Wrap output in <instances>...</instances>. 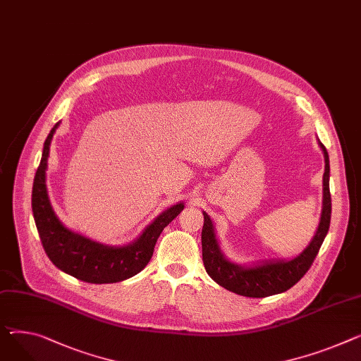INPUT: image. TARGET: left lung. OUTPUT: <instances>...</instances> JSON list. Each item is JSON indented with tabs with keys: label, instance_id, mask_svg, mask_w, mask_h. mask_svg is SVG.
Listing matches in <instances>:
<instances>
[{
	"label": "left lung",
	"instance_id": "8db88e82",
	"mask_svg": "<svg viewBox=\"0 0 361 361\" xmlns=\"http://www.w3.org/2000/svg\"><path fill=\"white\" fill-rule=\"evenodd\" d=\"M325 159V173L322 177V210L319 225L309 245L296 257L289 259H262L248 266L236 264L226 258L210 216L203 212L204 225L202 231L203 262L207 274L226 290L247 298H266L283 293L295 286L310 269L331 222V195H329V157L318 139Z\"/></svg>",
	"mask_w": 361,
	"mask_h": 361
}]
</instances>
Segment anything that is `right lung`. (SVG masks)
I'll return each instance as SVG.
<instances>
[{
    "label": "right lung",
    "mask_w": 361,
    "mask_h": 361,
    "mask_svg": "<svg viewBox=\"0 0 361 361\" xmlns=\"http://www.w3.org/2000/svg\"><path fill=\"white\" fill-rule=\"evenodd\" d=\"M59 125L61 122L52 128L44 140L32 191L33 218L44 252L61 271L85 283L123 281L147 267L158 236L180 214L184 203H176L159 213L135 241L126 245H106L71 231L56 216L46 187L47 158L52 137Z\"/></svg>",
    "instance_id": "obj_1"
}]
</instances>
